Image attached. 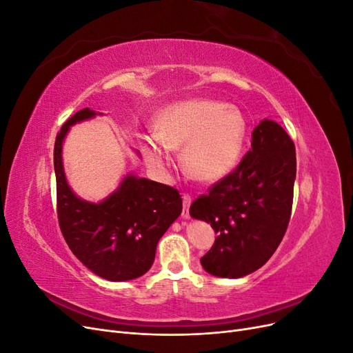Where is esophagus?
Segmentation results:
<instances>
[{
  "mask_svg": "<svg viewBox=\"0 0 353 353\" xmlns=\"http://www.w3.org/2000/svg\"><path fill=\"white\" fill-rule=\"evenodd\" d=\"M183 201H184L183 218H184V219H190V205H191V196H190V194H184V196H183Z\"/></svg>",
  "mask_w": 353,
  "mask_h": 353,
  "instance_id": "1",
  "label": "esophagus"
}]
</instances>
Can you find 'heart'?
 Instances as JSON below:
<instances>
[{
    "mask_svg": "<svg viewBox=\"0 0 353 353\" xmlns=\"http://www.w3.org/2000/svg\"><path fill=\"white\" fill-rule=\"evenodd\" d=\"M245 121L225 103L196 99L169 105L154 121V137H144L148 163L163 169L169 148H183L187 174L200 183H216L232 172L243 153Z\"/></svg>",
    "mask_w": 353,
    "mask_h": 353,
    "instance_id": "1",
    "label": "heart"
}]
</instances>
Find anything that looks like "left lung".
Listing matches in <instances>:
<instances>
[{
	"label": "left lung",
	"instance_id": "obj_1",
	"mask_svg": "<svg viewBox=\"0 0 353 353\" xmlns=\"http://www.w3.org/2000/svg\"><path fill=\"white\" fill-rule=\"evenodd\" d=\"M294 178V143L279 123L263 119L240 165L191 203L190 215L216 232L200 259L206 272L240 279L268 262L290 221Z\"/></svg>",
	"mask_w": 353,
	"mask_h": 353
}]
</instances>
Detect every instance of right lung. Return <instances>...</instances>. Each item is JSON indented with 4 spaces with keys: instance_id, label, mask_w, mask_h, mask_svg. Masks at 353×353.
<instances>
[{
    "instance_id": "add662e5",
    "label": "right lung",
    "mask_w": 353,
    "mask_h": 353,
    "mask_svg": "<svg viewBox=\"0 0 353 353\" xmlns=\"http://www.w3.org/2000/svg\"><path fill=\"white\" fill-rule=\"evenodd\" d=\"M95 114L88 108L79 110L56 138L59 225L72 253L90 271L109 281H128L152 268L157 243L183 212V199L174 187L132 174L100 203L74 194L63 168V141L72 125Z\"/></svg>"
}]
</instances>
